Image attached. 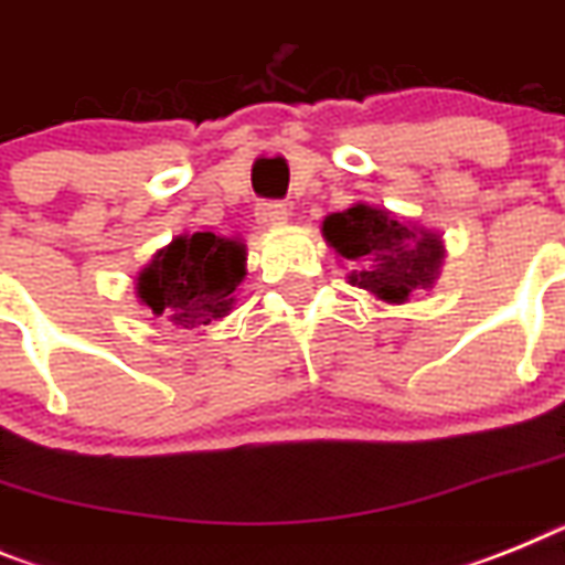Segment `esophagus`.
<instances>
[{
	"mask_svg": "<svg viewBox=\"0 0 565 565\" xmlns=\"http://www.w3.org/2000/svg\"><path fill=\"white\" fill-rule=\"evenodd\" d=\"M254 216H257L259 228H277V225H286L288 209L282 202H259Z\"/></svg>",
	"mask_w": 565,
	"mask_h": 565,
	"instance_id": "esophagus-1",
	"label": "esophagus"
}]
</instances>
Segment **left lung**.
<instances>
[{"mask_svg": "<svg viewBox=\"0 0 565 565\" xmlns=\"http://www.w3.org/2000/svg\"><path fill=\"white\" fill-rule=\"evenodd\" d=\"M326 243L354 263L349 282L383 302H406L414 291H428L440 277L446 257L443 236L397 220L392 211L354 202L322 223Z\"/></svg>", "mask_w": 565, "mask_h": 565, "instance_id": "8db88e82", "label": "left lung"}]
</instances>
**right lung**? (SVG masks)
I'll return each mask as SVG.
<instances>
[{
    "label": "right lung",
    "instance_id": "add662e5",
    "mask_svg": "<svg viewBox=\"0 0 565 565\" xmlns=\"http://www.w3.org/2000/svg\"><path fill=\"white\" fill-rule=\"evenodd\" d=\"M245 277V245L196 231L171 239L137 277V297L173 329H200L223 320Z\"/></svg>",
    "mask_w": 565,
    "mask_h": 565
}]
</instances>
